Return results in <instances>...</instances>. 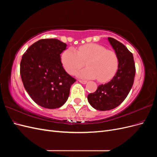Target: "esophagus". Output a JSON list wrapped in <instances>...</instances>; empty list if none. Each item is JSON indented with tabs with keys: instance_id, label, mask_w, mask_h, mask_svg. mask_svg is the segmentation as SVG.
Returning <instances> with one entry per match:
<instances>
[{
	"instance_id": "obj_1",
	"label": "esophagus",
	"mask_w": 157,
	"mask_h": 157,
	"mask_svg": "<svg viewBox=\"0 0 157 157\" xmlns=\"http://www.w3.org/2000/svg\"><path fill=\"white\" fill-rule=\"evenodd\" d=\"M78 81H79V82H80V83H82V84H86V83H87V81H86V80H78Z\"/></svg>"
}]
</instances>
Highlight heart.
Masks as SVG:
<instances>
[{"label": "heart", "mask_w": 157, "mask_h": 157, "mask_svg": "<svg viewBox=\"0 0 157 157\" xmlns=\"http://www.w3.org/2000/svg\"><path fill=\"white\" fill-rule=\"evenodd\" d=\"M61 61L70 75H74L86 61L88 67L79 71L77 75L83 78H98L102 82L111 79L118 67V58L115 52L94 43L80 46L77 50L69 47L61 54Z\"/></svg>", "instance_id": "1"}]
</instances>
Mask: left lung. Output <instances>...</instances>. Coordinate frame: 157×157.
I'll return each instance as SVG.
<instances>
[{"label":"left lung","instance_id":"left-lung-1","mask_svg":"<svg viewBox=\"0 0 157 157\" xmlns=\"http://www.w3.org/2000/svg\"><path fill=\"white\" fill-rule=\"evenodd\" d=\"M108 40L118 56V67L111 81L99 85L96 92L88 94L90 105L99 111L111 110L119 105L129 94L136 74L133 54L119 41L111 37H108Z\"/></svg>","mask_w":157,"mask_h":157}]
</instances>
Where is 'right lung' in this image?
I'll use <instances>...</instances> for the list:
<instances>
[{"label": "right lung", "mask_w": 157, "mask_h": 157, "mask_svg": "<svg viewBox=\"0 0 157 157\" xmlns=\"http://www.w3.org/2000/svg\"><path fill=\"white\" fill-rule=\"evenodd\" d=\"M67 44L58 39H41L22 56L20 75L27 92L38 105L46 109L62 106L76 79L63 69L61 56Z\"/></svg>", "instance_id": "right-lung-1"}]
</instances>
